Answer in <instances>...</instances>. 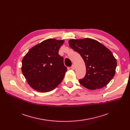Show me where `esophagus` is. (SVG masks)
I'll list each match as a JSON object with an SVG mask.
<instances>
[{"instance_id":"obj_1","label":"esophagus","mask_w":130,"mask_h":130,"mask_svg":"<svg viewBox=\"0 0 130 130\" xmlns=\"http://www.w3.org/2000/svg\"><path fill=\"white\" fill-rule=\"evenodd\" d=\"M71 69H72V70H74L75 69V65L73 64V65H72V66H71Z\"/></svg>"}]
</instances>
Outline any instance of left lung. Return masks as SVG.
Masks as SVG:
<instances>
[{
	"label": "left lung",
	"instance_id": "8db88e82",
	"mask_svg": "<svg viewBox=\"0 0 130 130\" xmlns=\"http://www.w3.org/2000/svg\"><path fill=\"white\" fill-rule=\"evenodd\" d=\"M69 45L83 59L86 73L79 80V83L88 89H100L107 85L113 78L117 66L112 53L98 41L86 38L70 39Z\"/></svg>",
	"mask_w": 130,
	"mask_h": 130
}]
</instances>
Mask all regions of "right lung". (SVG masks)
Returning <instances> with one entry per match:
<instances>
[{
	"instance_id": "obj_1",
	"label": "right lung",
	"mask_w": 130,
	"mask_h": 130,
	"mask_svg": "<svg viewBox=\"0 0 130 130\" xmlns=\"http://www.w3.org/2000/svg\"><path fill=\"white\" fill-rule=\"evenodd\" d=\"M64 40L50 38L33 46L22 60V71L29 86L39 92L54 90L67 71L58 51Z\"/></svg>"
}]
</instances>
